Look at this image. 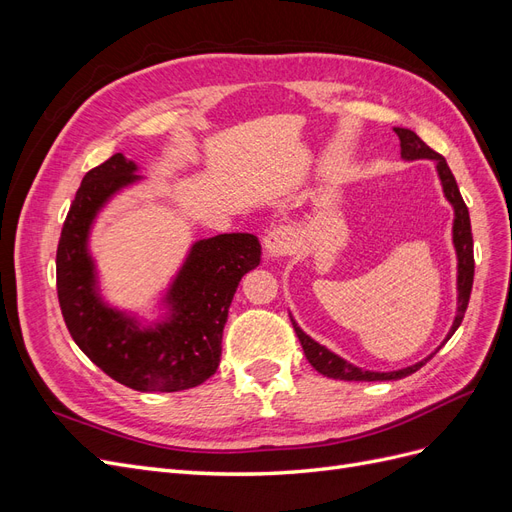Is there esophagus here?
<instances>
[{"mask_svg": "<svg viewBox=\"0 0 512 512\" xmlns=\"http://www.w3.org/2000/svg\"><path fill=\"white\" fill-rule=\"evenodd\" d=\"M262 243H265V254H267V258L275 260V258H282V256H286V254L292 252L294 237H292V232H290L288 228L280 226V228L269 230L265 241H262Z\"/></svg>", "mask_w": 512, "mask_h": 512, "instance_id": "esophagus-1", "label": "esophagus"}]
</instances>
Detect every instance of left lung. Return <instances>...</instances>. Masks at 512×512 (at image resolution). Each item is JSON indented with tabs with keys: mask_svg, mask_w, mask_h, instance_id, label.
Segmentation results:
<instances>
[{
	"mask_svg": "<svg viewBox=\"0 0 512 512\" xmlns=\"http://www.w3.org/2000/svg\"><path fill=\"white\" fill-rule=\"evenodd\" d=\"M395 134L399 136V147H401V158L412 162V160H433L436 162V170H438V177L442 181V190L448 203L453 205L455 209V222H453V245H455V252H457V314L453 320V327L448 331L444 344L448 339L453 337V333L459 329V324L463 320V314H466L468 309V301H470V292H472V282H474V241H472V226H470V213L466 203H463V198L459 194L457 188V181L451 173V168H448L446 160L440 156V153L433 151L431 147H427L421 138H418L412 130L406 128H393ZM292 320V316H290ZM292 327L297 331L299 342L303 346V352L307 356V361L312 363V367L316 371H320L322 376L333 378V380H361V382H376V380H399V378H406L414 371L421 369L433 354H429L427 359L418 361L410 367L404 369H397V371H367L356 367L348 361H344L342 356H337L335 352H331L329 348L320 346L318 342H314L312 337L305 335L301 331V327L297 322L292 320ZM442 344V346H444ZM440 346V348H442Z\"/></svg>",
	"mask_w": 512,
	"mask_h": 512,
	"instance_id": "8db88e82",
	"label": "left lung"
}]
</instances>
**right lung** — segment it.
<instances>
[{"label":"right lung","mask_w":512,"mask_h":512,"mask_svg":"<svg viewBox=\"0 0 512 512\" xmlns=\"http://www.w3.org/2000/svg\"><path fill=\"white\" fill-rule=\"evenodd\" d=\"M123 153L91 168L76 192L57 245V297L66 327L106 376L141 393H175L203 384L222 356L228 307L241 277L260 265V243L247 232L200 239L190 247L153 324L106 305L89 254L96 215L119 190L141 181Z\"/></svg>","instance_id":"1"}]
</instances>
